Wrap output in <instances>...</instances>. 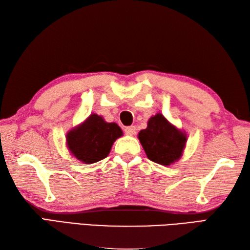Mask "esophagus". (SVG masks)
Wrapping results in <instances>:
<instances>
[{
  "instance_id": "34e87169",
  "label": "esophagus",
  "mask_w": 250,
  "mask_h": 250,
  "mask_svg": "<svg viewBox=\"0 0 250 250\" xmlns=\"http://www.w3.org/2000/svg\"><path fill=\"white\" fill-rule=\"evenodd\" d=\"M136 132V127L134 125H130L125 127V133L126 135H134Z\"/></svg>"
}]
</instances>
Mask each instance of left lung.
Wrapping results in <instances>:
<instances>
[{
    "label": "left lung",
    "mask_w": 250,
    "mask_h": 250,
    "mask_svg": "<svg viewBox=\"0 0 250 250\" xmlns=\"http://www.w3.org/2000/svg\"><path fill=\"white\" fill-rule=\"evenodd\" d=\"M138 138L148 159L165 166L180 159L187 143V136L161 114L149 119L147 129L138 133Z\"/></svg>",
    "instance_id": "left-lung-1"
}]
</instances>
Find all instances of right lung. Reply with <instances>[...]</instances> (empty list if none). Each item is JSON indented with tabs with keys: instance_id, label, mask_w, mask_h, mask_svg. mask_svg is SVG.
<instances>
[{
	"instance_id": "right-lung-1",
	"label": "right lung",
	"mask_w": 250,
	"mask_h": 250,
	"mask_svg": "<svg viewBox=\"0 0 250 250\" xmlns=\"http://www.w3.org/2000/svg\"><path fill=\"white\" fill-rule=\"evenodd\" d=\"M121 135L123 131L117 124L105 123L100 116L92 114L84 124L68 133L67 143L75 158L91 164L105 159L114 142Z\"/></svg>"
}]
</instances>
